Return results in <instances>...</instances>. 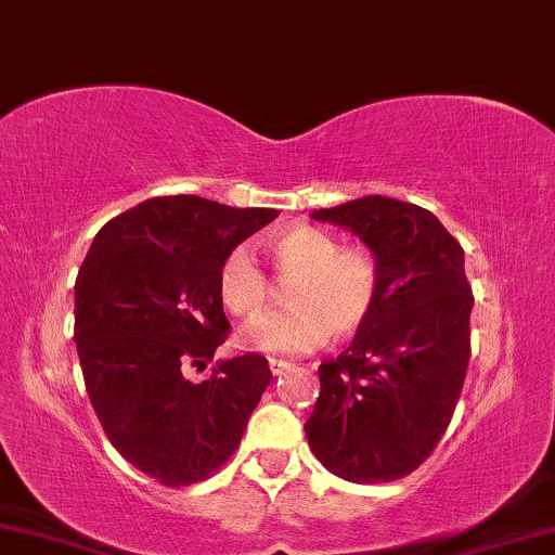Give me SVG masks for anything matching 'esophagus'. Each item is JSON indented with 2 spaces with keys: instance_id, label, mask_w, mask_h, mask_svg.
I'll list each match as a JSON object with an SVG mask.
<instances>
[{
  "instance_id": "1",
  "label": "esophagus",
  "mask_w": 555,
  "mask_h": 555,
  "mask_svg": "<svg viewBox=\"0 0 555 555\" xmlns=\"http://www.w3.org/2000/svg\"><path fill=\"white\" fill-rule=\"evenodd\" d=\"M287 367H291V363L287 360H278V358H270V373L272 375H283Z\"/></svg>"
}]
</instances>
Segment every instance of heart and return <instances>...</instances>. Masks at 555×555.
Returning a JSON list of instances; mask_svg holds the SVG:
<instances>
[{
	"label": "heart",
	"mask_w": 555,
	"mask_h": 555,
	"mask_svg": "<svg viewBox=\"0 0 555 555\" xmlns=\"http://www.w3.org/2000/svg\"><path fill=\"white\" fill-rule=\"evenodd\" d=\"M272 262L283 275L287 305L253 318L237 333L247 350L268 356H300L323 345L333 333L345 337L365 325L380 293V268L367 250L345 247L318 228L297 224L270 237ZM224 308L235 315H255L268 302V278L247 245L224 255L218 272Z\"/></svg>",
	"instance_id": "1"
}]
</instances>
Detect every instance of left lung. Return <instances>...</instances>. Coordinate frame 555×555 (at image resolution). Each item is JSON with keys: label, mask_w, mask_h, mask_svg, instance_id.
Listing matches in <instances>:
<instances>
[{"label": "left lung", "mask_w": 555, "mask_h": 555, "mask_svg": "<svg viewBox=\"0 0 555 555\" xmlns=\"http://www.w3.org/2000/svg\"><path fill=\"white\" fill-rule=\"evenodd\" d=\"M312 218L350 230L380 268L373 315L318 367L310 451L350 483L413 473L451 423L470 358L473 295L463 247L436 215L367 195Z\"/></svg>", "instance_id": "1"}]
</instances>
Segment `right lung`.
<instances>
[{
    "mask_svg": "<svg viewBox=\"0 0 555 555\" xmlns=\"http://www.w3.org/2000/svg\"><path fill=\"white\" fill-rule=\"evenodd\" d=\"M278 218L197 195L144 199L94 235L75 285V343L109 443L163 486L210 478L235 453L272 380L255 352L205 367L228 337L218 272L232 247Z\"/></svg>",
    "mask_w": 555,
    "mask_h": 555,
    "instance_id": "add662e5",
    "label": "right lung"
}]
</instances>
